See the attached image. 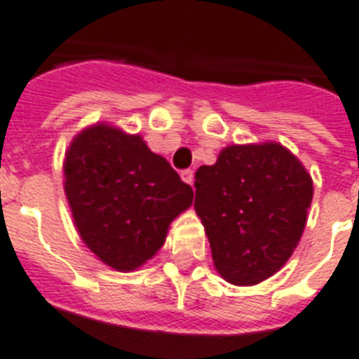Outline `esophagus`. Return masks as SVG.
<instances>
[{
	"instance_id": "esophagus-1",
	"label": "esophagus",
	"mask_w": 359,
	"mask_h": 359,
	"mask_svg": "<svg viewBox=\"0 0 359 359\" xmlns=\"http://www.w3.org/2000/svg\"><path fill=\"white\" fill-rule=\"evenodd\" d=\"M180 179L184 180L187 184H192V182H194V171H192V169H184V171H180Z\"/></svg>"
}]
</instances>
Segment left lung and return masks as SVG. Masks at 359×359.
Returning a JSON list of instances; mask_svg holds the SVG:
<instances>
[{"label": "left lung", "instance_id": "8db88e82", "mask_svg": "<svg viewBox=\"0 0 359 359\" xmlns=\"http://www.w3.org/2000/svg\"><path fill=\"white\" fill-rule=\"evenodd\" d=\"M194 210L221 277L257 285L292 256L306 226L313 182L280 144L229 146L196 171Z\"/></svg>", "mask_w": 359, "mask_h": 359}]
</instances>
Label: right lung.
<instances>
[{
  "mask_svg": "<svg viewBox=\"0 0 359 359\" xmlns=\"http://www.w3.org/2000/svg\"><path fill=\"white\" fill-rule=\"evenodd\" d=\"M65 194L81 238L103 264L133 271L163 246L194 192L138 134L82 130L65 156Z\"/></svg>",
  "mask_w": 359,
  "mask_h": 359,
  "instance_id": "obj_1",
  "label": "right lung"
}]
</instances>
